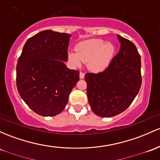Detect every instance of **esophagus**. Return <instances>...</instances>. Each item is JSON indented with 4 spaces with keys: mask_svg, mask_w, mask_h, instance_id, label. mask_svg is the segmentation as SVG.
Returning <instances> with one entry per match:
<instances>
[{
    "mask_svg": "<svg viewBox=\"0 0 160 160\" xmlns=\"http://www.w3.org/2000/svg\"><path fill=\"white\" fill-rule=\"evenodd\" d=\"M84 77H85V73H83V72H80V79H83Z\"/></svg>",
    "mask_w": 160,
    "mask_h": 160,
    "instance_id": "esophagus-1",
    "label": "esophagus"
}]
</instances>
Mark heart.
Wrapping results in <instances>:
<instances>
[{
	"label": "heart",
	"mask_w": 160,
	"mask_h": 160,
	"mask_svg": "<svg viewBox=\"0 0 160 160\" xmlns=\"http://www.w3.org/2000/svg\"><path fill=\"white\" fill-rule=\"evenodd\" d=\"M76 52H68V61L73 67H80L83 62L94 73L104 71L111 63L115 48L110 42L102 39H92L78 44Z\"/></svg>",
	"instance_id": "obj_1"
}]
</instances>
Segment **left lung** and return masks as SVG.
<instances>
[{"label":"left lung","mask_w":160,"mask_h":160,"mask_svg":"<svg viewBox=\"0 0 160 160\" xmlns=\"http://www.w3.org/2000/svg\"><path fill=\"white\" fill-rule=\"evenodd\" d=\"M121 47L109 66L99 73H87V97L92 111L102 118L127 109L141 86V61L133 42L117 35Z\"/></svg>","instance_id":"obj_1"}]
</instances>
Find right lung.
Listing matches in <instances>:
<instances>
[{"label": "right lung", "mask_w": 160, "mask_h": 160, "mask_svg": "<svg viewBox=\"0 0 160 160\" xmlns=\"http://www.w3.org/2000/svg\"><path fill=\"white\" fill-rule=\"evenodd\" d=\"M71 37L68 33L50 29L40 32L26 41L17 61L19 94L42 116L60 114L79 81V71L69 69L64 64Z\"/></svg>", "instance_id": "add662e5"}]
</instances>
